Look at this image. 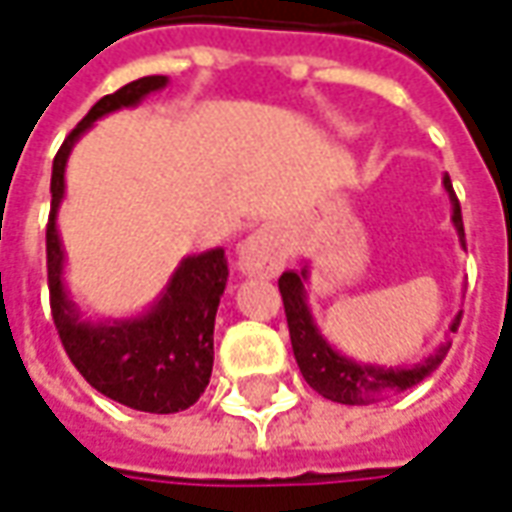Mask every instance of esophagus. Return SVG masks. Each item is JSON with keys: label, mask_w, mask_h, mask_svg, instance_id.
Segmentation results:
<instances>
[{"label": "esophagus", "mask_w": 512, "mask_h": 512, "mask_svg": "<svg viewBox=\"0 0 512 512\" xmlns=\"http://www.w3.org/2000/svg\"><path fill=\"white\" fill-rule=\"evenodd\" d=\"M285 263V246L283 238L274 229L263 227L252 232L238 249V269L246 277H277Z\"/></svg>", "instance_id": "obj_1"}]
</instances>
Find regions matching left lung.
<instances>
[{"instance_id": "1", "label": "left lung", "mask_w": 512, "mask_h": 512, "mask_svg": "<svg viewBox=\"0 0 512 512\" xmlns=\"http://www.w3.org/2000/svg\"><path fill=\"white\" fill-rule=\"evenodd\" d=\"M443 187H446L448 201H451V224L460 235V243L465 246V229H462V212L460 201L454 196L451 179L443 176ZM308 277H311V266L308 260H302L300 269L283 271L280 277V294H283L285 319H288V333H291V347H294V358L300 364L302 378L311 387L336 403H373L389 395H398L403 389L420 384L426 375H431L440 361L446 358L451 342H443L434 353L417 361V364H406V367H387V364H373V361H358L339 353L322 328L316 325V316L308 305ZM462 311L454 319L448 330L460 328Z\"/></svg>"}]
</instances>
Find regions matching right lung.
I'll return each instance as SVG.
<instances>
[{"label":"right lung","mask_w":512,"mask_h":512,"mask_svg":"<svg viewBox=\"0 0 512 512\" xmlns=\"http://www.w3.org/2000/svg\"><path fill=\"white\" fill-rule=\"evenodd\" d=\"M168 86V75H148L125 83L114 95L97 100L92 111L64 139L52 159V204L47 224V280L52 319L66 356L78 373L111 401L173 415L201 398L212 373V330L218 302L227 288L229 266L224 249L182 257L168 285L142 314L86 316L66 288V249L58 232V210L66 196V162L78 139L111 111L134 109L148 95Z\"/></svg>","instance_id":"right-lung-1"}]
</instances>
